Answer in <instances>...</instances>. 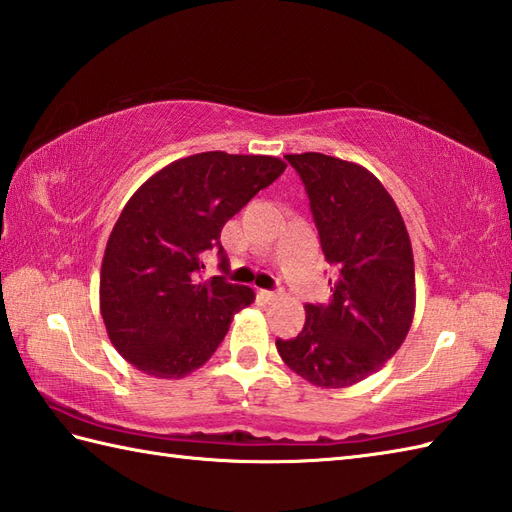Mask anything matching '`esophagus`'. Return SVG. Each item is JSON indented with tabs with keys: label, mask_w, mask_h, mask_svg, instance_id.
<instances>
[{
	"label": "esophagus",
	"mask_w": 512,
	"mask_h": 512,
	"mask_svg": "<svg viewBox=\"0 0 512 512\" xmlns=\"http://www.w3.org/2000/svg\"><path fill=\"white\" fill-rule=\"evenodd\" d=\"M259 295H262V299H264V301L273 303V301H277V299L281 297V292H273V290H262V292H259Z\"/></svg>",
	"instance_id": "1"
}]
</instances>
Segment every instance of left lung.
Masks as SVG:
<instances>
[{
	"label": "left lung",
	"mask_w": 512,
	"mask_h": 512,
	"mask_svg": "<svg viewBox=\"0 0 512 512\" xmlns=\"http://www.w3.org/2000/svg\"><path fill=\"white\" fill-rule=\"evenodd\" d=\"M317 224L325 262L336 268L328 306H306L295 339L277 352L308 383L339 389L378 372L405 341L416 312L407 226L372 171L350 160L288 154Z\"/></svg>",
	"instance_id": "8db88e82"
}]
</instances>
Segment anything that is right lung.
<instances>
[{"label": "right lung", "instance_id": "right-lung-1", "mask_svg": "<svg viewBox=\"0 0 512 512\" xmlns=\"http://www.w3.org/2000/svg\"><path fill=\"white\" fill-rule=\"evenodd\" d=\"M286 169L275 156L204 151L173 160L129 198L101 264V317L116 352L154 378H182L222 343L255 292L202 281L200 255H226L222 226Z\"/></svg>", "mask_w": 512, "mask_h": 512}]
</instances>
